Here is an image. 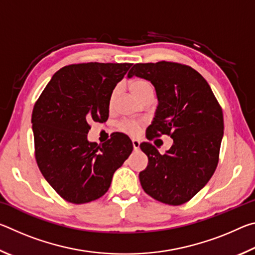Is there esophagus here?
Wrapping results in <instances>:
<instances>
[{"label":"esophagus","instance_id":"obj_1","mask_svg":"<svg viewBox=\"0 0 255 255\" xmlns=\"http://www.w3.org/2000/svg\"><path fill=\"white\" fill-rule=\"evenodd\" d=\"M139 140L138 139H132V146H133V149H138L139 148Z\"/></svg>","mask_w":255,"mask_h":255}]
</instances>
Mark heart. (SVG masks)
I'll use <instances>...</instances> for the list:
<instances>
[{
  "label": "heart",
  "instance_id": "obj_1",
  "mask_svg": "<svg viewBox=\"0 0 255 255\" xmlns=\"http://www.w3.org/2000/svg\"><path fill=\"white\" fill-rule=\"evenodd\" d=\"M129 88H130L132 94L138 99V100H139L141 97H144L145 94L153 92V86L150 85L149 82L145 80H133L130 82V84H129ZM115 100H116V90L111 93L110 96V99H109L110 106L114 105ZM139 127H140V124L138 122H135V120H124V122L119 124L120 130L131 133V135L137 133Z\"/></svg>",
  "mask_w": 255,
  "mask_h": 255
}]
</instances>
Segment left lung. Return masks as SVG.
Wrapping results in <instances>:
<instances>
[{
	"label": "left lung",
	"mask_w": 255,
	"mask_h": 255,
	"mask_svg": "<svg viewBox=\"0 0 255 255\" xmlns=\"http://www.w3.org/2000/svg\"><path fill=\"white\" fill-rule=\"evenodd\" d=\"M149 81L158 106L147 139L169 135L173 145L161 155L141 143L147 167L139 173L144 191L166 205L189 201L205 187L217 167L224 135L223 111L207 81L192 67L179 63L135 64L128 73Z\"/></svg>",
	"instance_id": "8db88e82"
}]
</instances>
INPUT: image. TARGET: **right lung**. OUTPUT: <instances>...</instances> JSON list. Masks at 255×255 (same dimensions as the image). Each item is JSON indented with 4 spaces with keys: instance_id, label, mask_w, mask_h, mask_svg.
<instances>
[{
    "instance_id": "right-lung-1",
    "label": "right lung",
    "mask_w": 255,
    "mask_h": 255,
    "mask_svg": "<svg viewBox=\"0 0 255 255\" xmlns=\"http://www.w3.org/2000/svg\"><path fill=\"white\" fill-rule=\"evenodd\" d=\"M129 63L73 64L56 72L32 110L34 153L51 188L72 204H85L108 191L112 176L132 152L123 132L106 143L88 140L90 123L109 117V99Z\"/></svg>"
}]
</instances>
